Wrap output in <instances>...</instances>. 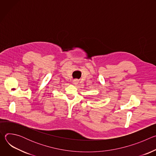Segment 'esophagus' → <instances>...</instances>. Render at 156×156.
Returning <instances> with one entry per match:
<instances>
[{"mask_svg":"<svg viewBox=\"0 0 156 156\" xmlns=\"http://www.w3.org/2000/svg\"><path fill=\"white\" fill-rule=\"evenodd\" d=\"M78 82H79V81L78 80H73V84H75V85H76V84H78Z\"/></svg>","mask_w":156,"mask_h":156,"instance_id":"34e87169","label":"esophagus"}]
</instances>
